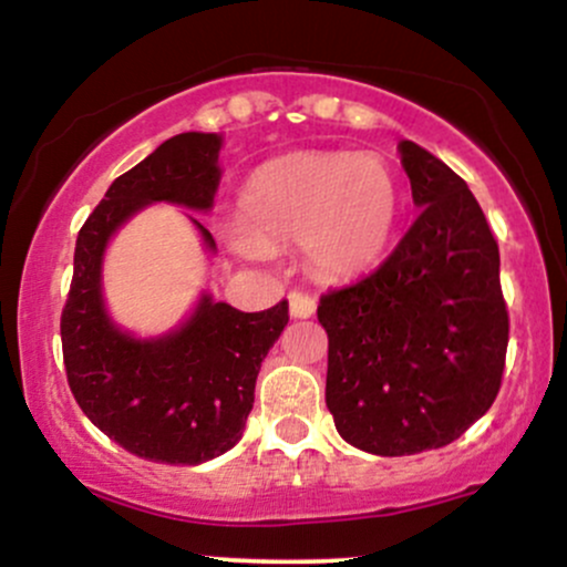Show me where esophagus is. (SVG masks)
<instances>
[{"label":"esophagus","mask_w":567,"mask_h":567,"mask_svg":"<svg viewBox=\"0 0 567 567\" xmlns=\"http://www.w3.org/2000/svg\"><path fill=\"white\" fill-rule=\"evenodd\" d=\"M288 301H290V315L296 317V320H306V317H311L317 311V301L303 290H292Z\"/></svg>","instance_id":"34e87169"}]
</instances>
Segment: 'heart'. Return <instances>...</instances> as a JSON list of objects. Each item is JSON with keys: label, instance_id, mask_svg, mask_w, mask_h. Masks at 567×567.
<instances>
[{"label": "heart", "instance_id": "heart-1", "mask_svg": "<svg viewBox=\"0 0 567 567\" xmlns=\"http://www.w3.org/2000/svg\"><path fill=\"white\" fill-rule=\"evenodd\" d=\"M400 216L392 171L354 152H298L266 162L237 202L245 252L303 243L324 277H354L383 256Z\"/></svg>", "mask_w": 567, "mask_h": 567}]
</instances>
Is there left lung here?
<instances>
[{"label":"left lung","mask_w":567,"mask_h":567,"mask_svg":"<svg viewBox=\"0 0 567 567\" xmlns=\"http://www.w3.org/2000/svg\"><path fill=\"white\" fill-rule=\"evenodd\" d=\"M419 218L373 275L320 298L324 402L375 455L451 445L496 400L509 343L498 243L461 175L400 143Z\"/></svg>","instance_id":"1"}]
</instances>
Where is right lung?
I'll return each instance as SVG.
<instances>
[{
	"label": "right lung",
	"mask_w": 567,
	"mask_h": 567,
	"mask_svg": "<svg viewBox=\"0 0 567 567\" xmlns=\"http://www.w3.org/2000/svg\"><path fill=\"white\" fill-rule=\"evenodd\" d=\"M218 152L216 133L173 135L109 186L76 237L61 315L63 365L76 405L109 440L157 464L197 466L237 445L264 357L290 320L288 301L239 311L202 296L178 330L141 341L103 309L101 264L112 234L152 202L210 210ZM194 226L213 250V234L199 220Z\"/></svg>",
	"instance_id": "obj_1"
}]
</instances>
